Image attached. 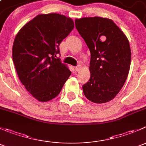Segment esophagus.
I'll return each instance as SVG.
<instances>
[{"instance_id": "obj_1", "label": "esophagus", "mask_w": 146, "mask_h": 146, "mask_svg": "<svg viewBox=\"0 0 146 146\" xmlns=\"http://www.w3.org/2000/svg\"><path fill=\"white\" fill-rule=\"evenodd\" d=\"M75 70L76 71H79L80 70V66H77L76 67H75Z\"/></svg>"}]
</instances>
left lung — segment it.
I'll use <instances>...</instances> for the list:
<instances>
[{
  "label": "left lung",
  "mask_w": 146,
  "mask_h": 146,
  "mask_svg": "<svg viewBox=\"0 0 146 146\" xmlns=\"http://www.w3.org/2000/svg\"><path fill=\"white\" fill-rule=\"evenodd\" d=\"M75 23L91 54L90 78L82 85L84 95L92 102H107L115 98L127 78L131 58L129 40L110 19L84 17Z\"/></svg>",
  "instance_id": "obj_1"
}]
</instances>
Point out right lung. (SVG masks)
Segmentation results:
<instances>
[{
    "mask_svg": "<svg viewBox=\"0 0 146 146\" xmlns=\"http://www.w3.org/2000/svg\"><path fill=\"white\" fill-rule=\"evenodd\" d=\"M73 27V20L62 15H39L16 35L13 63L20 81L37 100L56 98L71 74L57 55L60 44Z\"/></svg>",
    "mask_w": 146,
    "mask_h": 146,
    "instance_id": "1",
    "label": "right lung"
}]
</instances>
